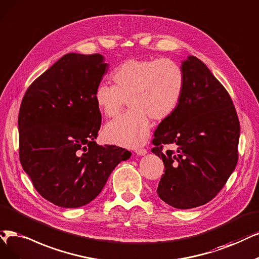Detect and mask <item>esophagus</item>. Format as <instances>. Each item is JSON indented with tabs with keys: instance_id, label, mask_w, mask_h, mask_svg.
I'll use <instances>...</instances> for the list:
<instances>
[{
	"instance_id": "34e87169",
	"label": "esophagus",
	"mask_w": 259,
	"mask_h": 259,
	"mask_svg": "<svg viewBox=\"0 0 259 259\" xmlns=\"http://www.w3.org/2000/svg\"><path fill=\"white\" fill-rule=\"evenodd\" d=\"M136 154L138 156H145L147 154V150L144 148H138V149H136Z\"/></svg>"
}]
</instances>
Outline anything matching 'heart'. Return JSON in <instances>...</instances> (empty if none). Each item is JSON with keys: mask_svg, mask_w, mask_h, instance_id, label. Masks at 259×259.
<instances>
[{"mask_svg": "<svg viewBox=\"0 0 259 259\" xmlns=\"http://www.w3.org/2000/svg\"><path fill=\"white\" fill-rule=\"evenodd\" d=\"M114 86L101 83L94 101L107 117H114L128 102L129 112L105 124L103 137L112 144L136 148L146 142L150 118L162 121L174 114L183 99L185 74L169 59H128L111 74Z\"/></svg>", "mask_w": 259, "mask_h": 259, "instance_id": "1", "label": "heart"}]
</instances>
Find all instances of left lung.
<instances>
[{"label":"left lung","mask_w":259,"mask_h":259,"mask_svg":"<svg viewBox=\"0 0 259 259\" xmlns=\"http://www.w3.org/2000/svg\"><path fill=\"white\" fill-rule=\"evenodd\" d=\"M185 92L177 110L155 131L152 152L164 163L159 197L177 209L210 202L226 184L238 161L240 124L224 86L193 55L181 62ZM174 144L177 150H161Z\"/></svg>","instance_id":"8db88e82"}]
</instances>
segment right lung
<instances>
[{"mask_svg": "<svg viewBox=\"0 0 259 259\" xmlns=\"http://www.w3.org/2000/svg\"><path fill=\"white\" fill-rule=\"evenodd\" d=\"M101 54L68 53L27 89L18 118L19 156L44 198L79 208L99 195L113 169L131 152L97 145L101 113L95 90L108 72Z\"/></svg>", "mask_w": 259, "mask_h": 259, "instance_id": "add662e5", "label": "right lung"}]
</instances>
